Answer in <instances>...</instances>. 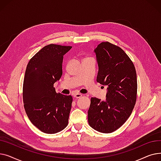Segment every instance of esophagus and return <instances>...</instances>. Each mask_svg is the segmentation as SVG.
<instances>
[{"label":"esophagus","instance_id":"34e87169","mask_svg":"<svg viewBox=\"0 0 161 161\" xmlns=\"http://www.w3.org/2000/svg\"><path fill=\"white\" fill-rule=\"evenodd\" d=\"M82 96H83V95L80 94V93H75V94H74V95H73L74 98H80Z\"/></svg>","mask_w":161,"mask_h":161}]
</instances>
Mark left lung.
Segmentation results:
<instances>
[{
    "label": "left lung",
    "instance_id": "left-lung-1",
    "mask_svg": "<svg viewBox=\"0 0 161 161\" xmlns=\"http://www.w3.org/2000/svg\"><path fill=\"white\" fill-rule=\"evenodd\" d=\"M98 65L97 82L108 86L105 101L91 98L88 123L102 133L115 131L130 117L137 98V78L134 65L124 51L109 42L95 49Z\"/></svg>",
    "mask_w": 161,
    "mask_h": 161
}]
</instances>
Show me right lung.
Here are the masks:
<instances>
[{
    "instance_id": "1",
    "label": "right lung",
    "mask_w": 161,
    "mask_h": 161,
    "mask_svg": "<svg viewBox=\"0 0 161 161\" xmlns=\"http://www.w3.org/2000/svg\"><path fill=\"white\" fill-rule=\"evenodd\" d=\"M72 48L49 44L31 59L23 86L24 108L31 123L46 134L63 130L69 123L71 95L57 93L53 85L63 74V56Z\"/></svg>"
}]
</instances>
